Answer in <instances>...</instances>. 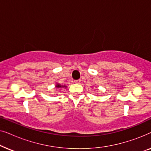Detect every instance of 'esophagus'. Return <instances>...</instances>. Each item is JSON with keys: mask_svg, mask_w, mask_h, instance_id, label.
Masks as SVG:
<instances>
[{"mask_svg": "<svg viewBox=\"0 0 151 151\" xmlns=\"http://www.w3.org/2000/svg\"><path fill=\"white\" fill-rule=\"evenodd\" d=\"M74 82H75L76 84H80V82H81V80H75V81H74Z\"/></svg>", "mask_w": 151, "mask_h": 151, "instance_id": "1", "label": "esophagus"}]
</instances>
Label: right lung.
I'll return each instance as SVG.
<instances>
[{"label": "right lung", "instance_id": "right-lung-1", "mask_svg": "<svg viewBox=\"0 0 151 151\" xmlns=\"http://www.w3.org/2000/svg\"><path fill=\"white\" fill-rule=\"evenodd\" d=\"M55 88H67V86H66V85H62V84H59V83H56L55 84Z\"/></svg>", "mask_w": 151, "mask_h": 151}]
</instances>
